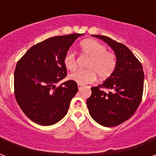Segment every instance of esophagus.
I'll return each instance as SVG.
<instances>
[{
	"label": "esophagus",
	"mask_w": 156,
	"mask_h": 156,
	"mask_svg": "<svg viewBox=\"0 0 156 156\" xmlns=\"http://www.w3.org/2000/svg\"><path fill=\"white\" fill-rule=\"evenodd\" d=\"M78 90H81V89L83 87V85H81V84H78Z\"/></svg>",
	"instance_id": "1"
}]
</instances>
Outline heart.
Segmentation results:
<instances>
[{"label": "heart", "instance_id": "heart-1", "mask_svg": "<svg viewBox=\"0 0 156 156\" xmlns=\"http://www.w3.org/2000/svg\"><path fill=\"white\" fill-rule=\"evenodd\" d=\"M81 54L88 57L85 67L87 69L77 70L69 75L71 81L78 84L85 85L92 83L96 78L106 79L113 73L116 67V56L113 52L107 51L105 45L95 40H85L79 46ZM64 65L69 70H74L77 66L75 54L71 51L66 53L63 59Z\"/></svg>", "mask_w": 156, "mask_h": 156}]
</instances>
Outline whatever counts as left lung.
<instances>
[{"instance_id":"8db88e82","label":"left lung","mask_w":156,"mask_h":156,"mask_svg":"<svg viewBox=\"0 0 156 156\" xmlns=\"http://www.w3.org/2000/svg\"><path fill=\"white\" fill-rule=\"evenodd\" d=\"M93 36L104 40L113 49L117 63L113 73L104 83L90 88L91 95L87 100V105L97 123L112 127L130 118L142 101L143 66L126 45L104 35Z\"/></svg>"}]
</instances>
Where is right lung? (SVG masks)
<instances>
[{
  "instance_id": "1",
  "label": "right lung",
  "mask_w": 156,
  "mask_h": 156,
  "mask_svg": "<svg viewBox=\"0 0 156 156\" xmlns=\"http://www.w3.org/2000/svg\"><path fill=\"white\" fill-rule=\"evenodd\" d=\"M83 34L48 38L32 46L17 63L14 70V95L28 118L41 126L60 121L78 92L73 81L56 83L67 75L63 59L69 48Z\"/></svg>"
}]
</instances>
